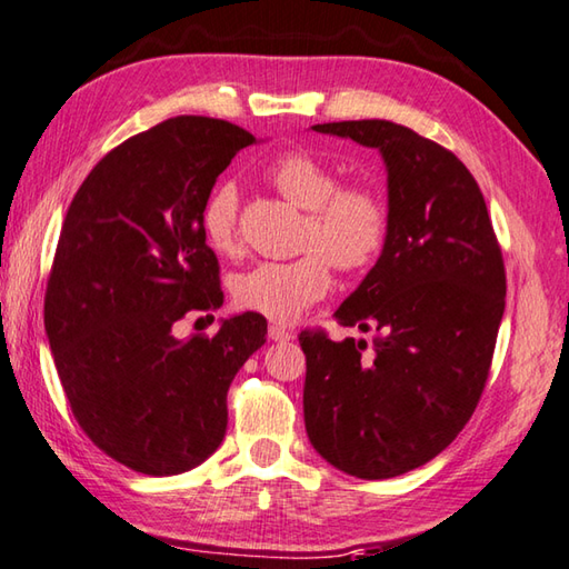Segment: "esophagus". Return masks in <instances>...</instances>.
Here are the masks:
<instances>
[{
  "instance_id": "34e87169",
  "label": "esophagus",
  "mask_w": 569,
  "mask_h": 569,
  "mask_svg": "<svg viewBox=\"0 0 569 569\" xmlns=\"http://www.w3.org/2000/svg\"><path fill=\"white\" fill-rule=\"evenodd\" d=\"M267 335H270L272 341H289V339H292V331H287L280 325H272L270 329H267Z\"/></svg>"
}]
</instances>
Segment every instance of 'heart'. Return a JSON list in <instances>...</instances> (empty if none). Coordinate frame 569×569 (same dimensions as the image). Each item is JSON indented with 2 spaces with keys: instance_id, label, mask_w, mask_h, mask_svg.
I'll return each instance as SVG.
<instances>
[{
  "instance_id": "b5f03b06",
  "label": "heart",
  "mask_w": 569,
  "mask_h": 569,
  "mask_svg": "<svg viewBox=\"0 0 569 569\" xmlns=\"http://www.w3.org/2000/svg\"><path fill=\"white\" fill-rule=\"evenodd\" d=\"M267 180L284 200L307 210L302 250L297 260L260 262L234 284L242 309L280 325L302 317L331 289V262L341 270H361L383 250L389 210L371 186H339L337 170L319 158L292 151L267 166ZM240 196L232 183L210 192L200 212V228L216 252L238 250Z\"/></svg>"
}]
</instances>
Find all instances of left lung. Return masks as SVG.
<instances>
[{
  "label": "left lung",
  "mask_w": 569,
  "mask_h": 569,
  "mask_svg": "<svg viewBox=\"0 0 569 569\" xmlns=\"http://www.w3.org/2000/svg\"><path fill=\"white\" fill-rule=\"evenodd\" d=\"M312 131L381 153L389 232L335 312L339 325L383 335L371 347L299 335L307 436L349 476L393 478L441 453L476 411L506 312V267L483 192L443 146L379 118Z\"/></svg>",
  "instance_id": "8db88e82"
}]
</instances>
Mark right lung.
<instances>
[{
	"mask_svg": "<svg viewBox=\"0 0 569 569\" xmlns=\"http://www.w3.org/2000/svg\"><path fill=\"white\" fill-rule=\"evenodd\" d=\"M252 143L218 118H168L113 148L63 220L44 299L53 363L86 436L138 473L178 476L218 451L230 383L264 345L254 312L222 319L216 337L173 331L222 305L200 212Z\"/></svg>",
	"mask_w": 569,
	"mask_h": 569,
	"instance_id": "obj_1",
	"label": "right lung"
}]
</instances>
